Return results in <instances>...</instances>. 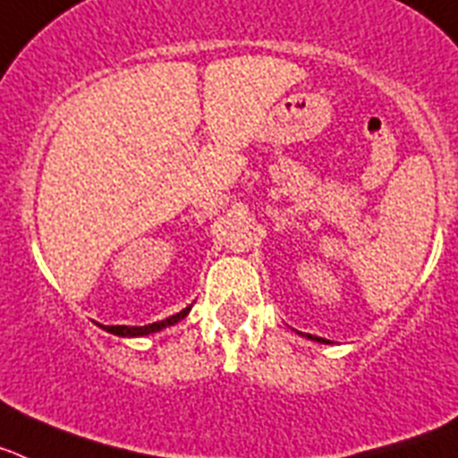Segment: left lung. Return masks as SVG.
<instances>
[{"label":"left lung","instance_id":"obj_1","mask_svg":"<svg viewBox=\"0 0 458 458\" xmlns=\"http://www.w3.org/2000/svg\"><path fill=\"white\" fill-rule=\"evenodd\" d=\"M301 336H306V339H311V341H318V344H329V341L323 339V336H311V334H301Z\"/></svg>","mask_w":458,"mask_h":458}]
</instances>
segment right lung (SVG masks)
Returning a JSON list of instances; mask_svg holds the SVG:
<instances>
[{
    "mask_svg": "<svg viewBox=\"0 0 458 458\" xmlns=\"http://www.w3.org/2000/svg\"><path fill=\"white\" fill-rule=\"evenodd\" d=\"M189 311H191V306H186V309H182L180 313H174V316L165 318V320H158V323H152V325H142V327H131V325H98V327L114 334V336H124V339H133V336H149V334H157L161 332V329L173 327V325H177L180 320H184V318L189 316Z\"/></svg>",
    "mask_w": 458,
    "mask_h": 458,
    "instance_id": "obj_1",
    "label": "right lung"
}]
</instances>
